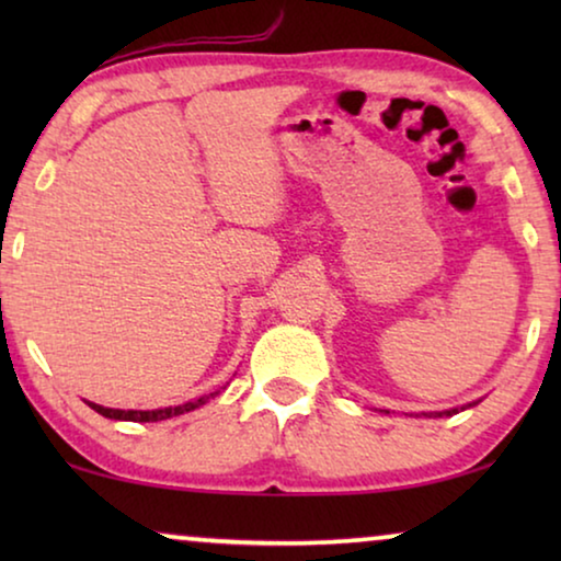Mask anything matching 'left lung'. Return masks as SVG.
<instances>
[{"mask_svg":"<svg viewBox=\"0 0 561 561\" xmlns=\"http://www.w3.org/2000/svg\"><path fill=\"white\" fill-rule=\"evenodd\" d=\"M470 405H474V403H467V405H462V409H449V411H439V413H432V416H451V413H459V411L470 409Z\"/></svg>","mask_w":561,"mask_h":561,"instance_id":"obj_1","label":"left lung"}]
</instances>
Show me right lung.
<instances>
[{
  "mask_svg": "<svg viewBox=\"0 0 561 561\" xmlns=\"http://www.w3.org/2000/svg\"><path fill=\"white\" fill-rule=\"evenodd\" d=\"M219 390H214V393L209 396H202L196 398V401H188V403H181V405H171V409H156V411H122V409H104V405L99 403H91L87 401L91 409H94L96 413H102V416L106 419H114V421H165V419H173V416H181V413H188L198 409V405H204L209 398L217 396Z\"/></svg>",
  "mask_w": 561,
  "mask_h": 561,
  "instance_id": "add662e5",
  "label": "right lung"
}]
</instances>
